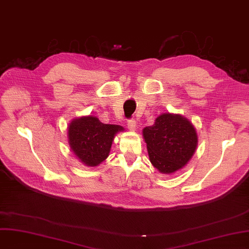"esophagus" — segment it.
<instances>
[{
  "mask_svg": "<svg viewBox=\"0 0 249 249\" xmlns=\"http://www.w3.org/2000/svg\"><path fill=\"white\" fill-rule=\"evenodd\" d=\"M127 126H128V128L130 130H136L137 128V121L134 119H130L127 121Z\"/></svg>",
  "mask_w": 249,
  "mask_h": 249,
  "instance_id": "1",
  "label": "esophagus"
}]
</instances>
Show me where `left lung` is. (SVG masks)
Returning a JSON list of instances; mask_svg holds the SVG:
<instances>
[{"label":"left lung","mask_w":249,"mask_h":249,"mask_svg":"<svg viewBox=\"0 0 249 249\" xmlns=\"http://www.w3.org/2000/svg\"><path fill=\"white\" fill-rule=\"evenodd\" d=\"M149 160L160 173L170 174L191 160L197 146V133L189 120L164 113L143 130Z\"/></svg>","instance_id":"8db88e82"}]
</instances>
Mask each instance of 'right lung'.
Masks as SVG:
<instances>
[{"mask_svg":"<svg viewBox=\"0 0 249 249\" xmlns=\"http://www.w3.org/2000/svg\"><path fill=\"white\" fill-rule=\"evenodd\" d=\"M122 126L103 124L95 117H82L69 126V144L83 164L98 166L107 158L115 134Z\"/></svg>","mask_w":249,"mask_h":249,"instance_id":"add662e5","label":"right lung"}]
</instances>
